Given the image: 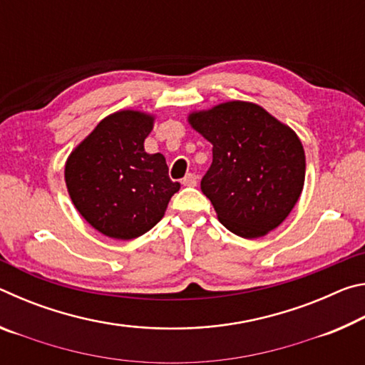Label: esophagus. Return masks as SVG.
<instances>
[{"label":"esophagus","instance_id":"1","mask_svg":"<svg viewBox=\"0 0 365 365\" xmlns=\"http://www.w3.org/2000/svg\"><path fill=\"white\" fill-rule=\"evenodd\" d=\"M196 183H197V177L195 174H187L182 180V185H185V187H196Z\"/></svg>","mask_w":365,"mask_h":365}]
</instances>
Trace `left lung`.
<instances>
[{"label":"left lung","mask_w":365,"mask_h":365,"mask_svg":"<svg viewBox=\"0 0 365 365\" xmlns=\"http://www.w3.org/2000/svg\"><path fill=\"white\" fill-rule=\"evenodd\" d=\"M188 122L212 145L201 191L220 224L246 240L279 227L304 187V148L293 128L248 101L193 110Z\"/></svg>","instance_id":"1"}]
</instances>
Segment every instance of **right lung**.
<instances>
[{
	"label": "right lung",
	"instance_id": "obj_1",
	"mask_svg": "<svg viewBox=\"0 0 365 365\" xmlns=\"http://www.w3.org/2000/svg\"><path fill=\"white\" fill-rule=\"evenodd\" d=\"M154 115L123 109L98 123L66 160L67 191L80 215L103 235L133 240L158 224L180 190L160 153L145 140Z\"/></svg>",
	"mask_w": 365,
	"mask_h": 365
}]
</instances>
